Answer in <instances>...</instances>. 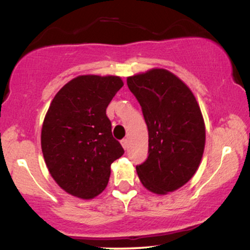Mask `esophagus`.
<instances>
[{"mask_svg": "<svg viewBox=\"0 0 250 250\" xmlns=\"http://www.w3.org/2000/svg\"><path fill=\"white\" fill-rule=\"evenodd\" d=\"M121 145H122V147L125 148V150H127V148H128V141L125 140H125H122L121 141Z\"/></svg>", "mask_w": 250, "mask_h": 250, "instance_id": "1", "label": "esophagus"}]
</instances>
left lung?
<instances>
[{"mask_svg":"<svg viewBox=\"0 0 250 250\" xmlns=\"http://www.w3.org/2000/svg\"><path fill=\"white\" fill-rule=\"evenodd\" d=\"M148 131V157L136 166L148 191L166 195L178 190L200 167L205 146V123L188 85L163 68L127 77Z\"/></svg>","mask_w":250,"mask_h":250,"instance_id":"8db88e82","label":"left lung"}]
</instances>
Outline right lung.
I'll return each mask as SVG.
<instances>
[{
    "label": "right lung",
    "instance_id": "right-lung-1",
    "mask_svg": "<svg viewBox=\"0 0 250 250\" xmlns=\"http://www.w3.org/2000/svg\"><path fill=\"white\" fill-rule=\"evenodd\" d=\"M123 86L119 76L72 78L50 103L41 128V150L49 174L63 190L92 200L105 190L110 165L122 156L106 108Z\"/></svg>",
    "mask_w": 250,
    "mask_h": 250
}]
</instances>
